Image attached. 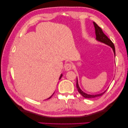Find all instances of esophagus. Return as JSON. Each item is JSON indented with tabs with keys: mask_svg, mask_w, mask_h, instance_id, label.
Masks as SVG:
<instances>
[{
	"mask_svg": "<svg viewBox=\"0 0 128 128\" xmlns=\"http://www.w3.org/2000/svg\"><path fill=\"white\" fill-rule=\"evenodd\" d=\"M64 68H65V70L66 71H68V70H70L72 69V65L71 64H66L64 66Z\"/></svg>",
	"mask_w": 128,
	"mask_h": 128,
	"instance_id": "obj_1",
	"label": "esophagus"
}]
</instances>
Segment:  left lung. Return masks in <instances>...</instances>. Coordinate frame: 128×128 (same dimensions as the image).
Masks as SVG:
<instances>
[{
    "mask_svg": "<svg viewBox=\"0 0 128 128\" xmlns=\"http://www.w3.org/2000/svg\"><path fill=\"white\" fill-rule=\"evenodd\" d=\"M94 26L95 28V31H96L95 32H96V40L100 41V42H104V43L110 46V47L113 48L114 54L115 56V46H114L113 42H112V40L110 39H109V38H108V37L106 35V34L103 32L102 29L100 28V26H99L97 25V24H96V23H95L94 22ZM76 87L77 88V90H78L80 94L82 95L83 97L86 98H94L98 97V96H102L106 91H105L104 92L102 93V94H99L90 95V94H86V93H84L83 91H82L80 90V87L78 86V80H77V81H76Z\"/></svg>",
    "mask_w": 128,
    "mask_h": 128,
    "instance_id": "left-lung-1",
    "label": "left lung"
}]
</instances>
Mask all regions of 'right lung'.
Here are the masks:
<instances>
[{"mask_svg":"<svg viewBox=\"0 0 128 128\" xmlns=\"http://www.w3.org/2000/svg\"><path fill=\"white\" fill-rule=\"evenodd\" d=\"M62 74H61V76H60V78H59V80H60V78H61V77H62ZM53 94H52V96H50V98H48V99H50V98H51L52 97V96L53 95Z\"/></svg>","mask_w":128,"mask_h":128,"instance_id":"obj_1","label":"right lung"}]
</instances>
